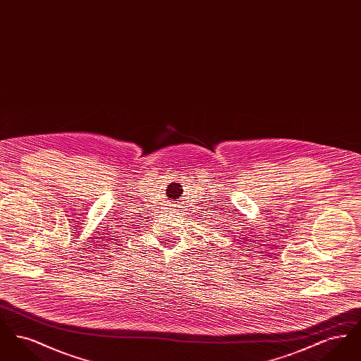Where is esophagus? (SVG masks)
<instances>
[{
	"instance_id": "esophagus-1",
	"label": "esophagus",
	"mask_w": 361,
	"mask_h": 361,
	"mask_svg": "<svg viewBox=\"0 0 361 361\" xmlns=\"http://www.w3.org/2000/svg\"><path fill=\"white\" fill-rule=\"evenodd\" d=\"M168 207H169L168 209H171V212H180V207L177 206V204H173V203L171 204V203H169Z\"/></svg>"
}]
</instances>
